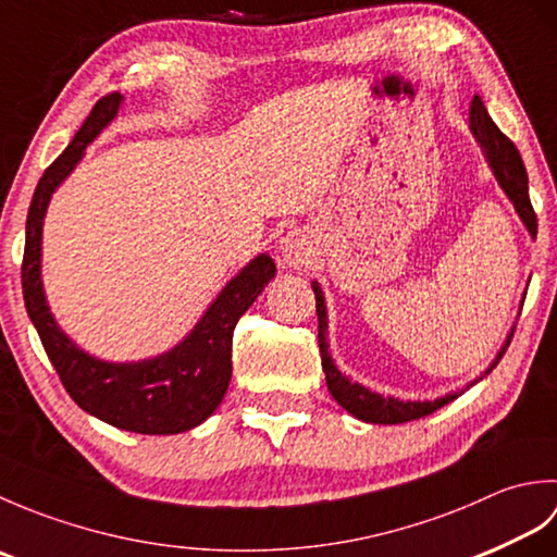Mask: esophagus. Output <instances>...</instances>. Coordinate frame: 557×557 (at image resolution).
<instances>
[{
  "instance_id": "obj_1",
  "label": "esophagus",
  "mask_w": 557,
  "mask_h": 557,
  "mask_svg": "<svg viewBox=\"0 0 557 557\" xmlns=\"http://www.w3.org/2000/svg\"><path fill=\"white\" fill-rule=\"evenodd\" d=\"M280 256L287 268H309L313 263V242L304 230H292L280 242Z\"/></svg>"
}]
</instances>
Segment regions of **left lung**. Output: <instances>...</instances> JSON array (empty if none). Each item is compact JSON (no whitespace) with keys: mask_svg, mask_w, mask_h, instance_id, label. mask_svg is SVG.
<instances>
[{"mask_svg":"<svg viewBox=\"0 0 557 557\" xmlns=\"http://www.w3.org/2000/svg\"><path fill=\"white\" fill-rule=\"evenodd\" d=\"M469 128H471V134H474V138L479 140V146L483 148V156H486L495 180H498V184L503 186L507 198L512 200L517 215L522 218L529 234L536 239L539 222H536V212H534V208H531V200H529V176L524 170L522 156H519V150L515 148L512 140L507 138L498 126H495V122L488 116L479 96H474V100H471ZM313 294H315V313H318V347H321L327 389H330V395L335 397L337 405H342V409H347L351 417H357L366 423H407L413 419L429 417V413H433L435 409H441L447 405V401L459 397L457 393H453V395L437 397L433 401H429V399H423V401L407 399L405 401V399L383 397L377 393H371L369 387L349 381L347 375H342L337 371V366L327 351V311H325V297H323L321 287H318V282H313ZM512 335H515V327L510 330V335H507L503 349L498 351V357H495L488 371H493L495 363L503 359V354L507 351V347H510Z\"/></svg>","mask_w":557,"mask_h":557,"instance_id":"left-lung-1","label":"left lung"}]
</instances>
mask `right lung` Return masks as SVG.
I'll return each mask as SVG.
<instances>
[{
    "label": "right lung",
    "mask_w": 557,
    "mask_h": 557,
    "mask_svg": "<svg viewBox=\"0 0 557 557\" xmlns=\"http://www.w3.org/2000/svg\"><path fill=\"white\" fill-rule=\"evenodd\" d=\"M122 100L120 92L100 98L74 140L40 176L26 220L21 265L23 301L59 381L83 411L122 431L172 435L196 429L218 409L232 377L236 321L275 277V263L268 253L256 256L227 282L191 333L156 359L136 363L100 361L62 333L42 292V220L57 186L76 168L86 146L114 120Z\"/></svg>",
    "instance_id": "obj_1"
}]
</instances>
